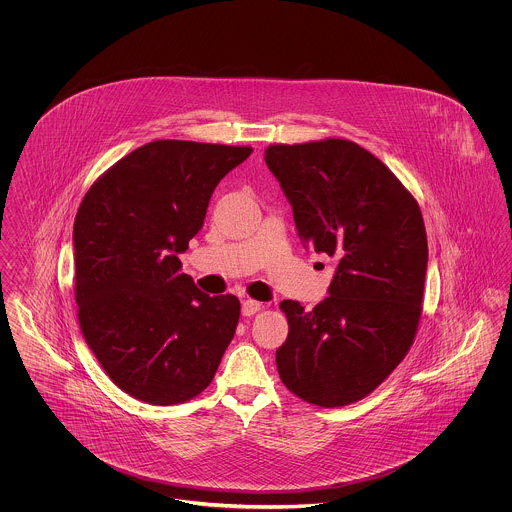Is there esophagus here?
I'll use <instances>...</instances> for the list:
<instances>
[{
	"label": "esophagus",
	"instance_id": "obj_1",
	"mask_svg": "<svg viewBox=\"0 0 512 512\" xmlns=\"http://www.w3.org/2000/svg\"><path fill=\"white\" fill-rule=\"evenodd\" d=\"M261 309H263V303H259L255 299H245L244 303H242V315L244 317H251L257 311H261Z\"/></svg>",
	"mask_w": 512,
	"mask_h": 512
}]
</instances>
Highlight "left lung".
<instances>
[{"mask_svg": "<svg viewBox=\"0 0 512 512\" xmlns=\"http://www.w3.org/2000/svg\"><path fill=\"white\" fill-rule=\"evenodd\" d=\"M265 163L303 245L338 263L330 295L313 311L280 303L290 332L276 349L278 374L318 407L361 401L413 345L428 265L420 207L380 159L349 140L268 146Z\"/></svg>", "mask_w": 512, "mask_h": 512, "instance_id": "1", "label": "left lung"}]
</instances>
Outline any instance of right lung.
Returning <instances> with one entry per match:
<instances>
[{
  "mask_svg": "<svg viewBox=\"0 0 512 512\" xmlns=\"http://www.w3.org/2000/svg\"><path fill=\"white\" fill-rule=\"evenodd\" d=\"M251 147L157 140L101 174L74 219V297L107 376L149 405L205 390L240 320L236 295L199 292L180 253L220 180Z\"/></svg>",
  "mask_w": 512,
  "mask_h": 512,
  "instance_id": "right-lung-1",
  "label": "right lung"
}]
</instances>
